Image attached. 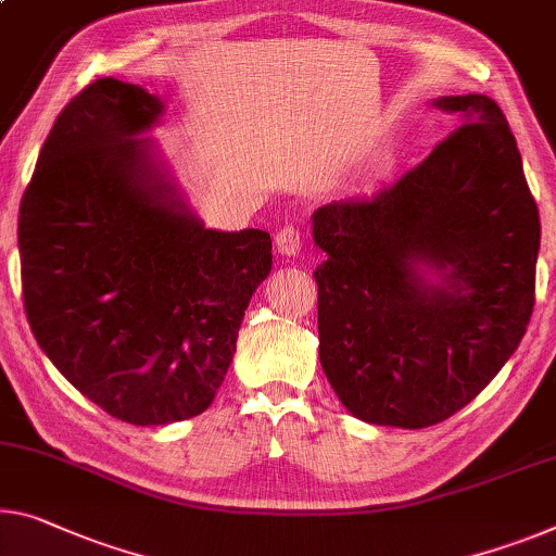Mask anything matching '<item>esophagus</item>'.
<instances>
[{
  "label": "esophagus",
  "mask_w": 556,
  "mask_h": 556,
  "mask_svg": "<svg viewBox=\"0 0 556 556\" xmlns=\"http://www.w3.org/2000/svg\"><path fill=\"white\" fill-rule=\"evenodd\" d=\"M301 245H303L301 230L293 228V226H286V228L278 230L276 249H278L280 255H288V258H290V255H298V251H301Z\"/></svg>",
  "instance_id": "34e87169"
}]
</instances>
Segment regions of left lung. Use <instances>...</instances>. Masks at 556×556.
Segmentation results:
<instances>
[{
	"label": "left lung",
	"mask_w": 556,
	"mask_h": 556,
	"mask_svg": "<svg viewBox=\"0 0 556 556\" xmlns=\"http://www.w3.org/2000/svg\"><path fill=\"white\" fill-rule=\"evenodd\" d=\"M432 106L459 126L420 166L313 213L323 370L350 415L405 430L447 420L509 361L540 253V211L497 101Z\"/></svg>",
	"instance_id": "1"
}]
</instances>
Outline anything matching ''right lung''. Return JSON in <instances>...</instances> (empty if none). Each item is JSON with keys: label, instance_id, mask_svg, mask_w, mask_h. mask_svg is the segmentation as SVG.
I'll return each mask as SVG.
<instances>
[{"label": "right lung", "instance_id": "add662e5", "mask_svg": "<svg viewBox=\"0 0 556 556\" xmlns=\"http://www.w3.org/2000/svg\"><path fill=\"white\" fill-rule=\"evenodd\" d=\"M156 93L97 79L64 106L20 206L24 311L39 348L116 420L201 415L273 263L266 230L203 226L143 139Z\"/></svg>", "mask_w": 556, "mask_h": 556}]
</instances>
